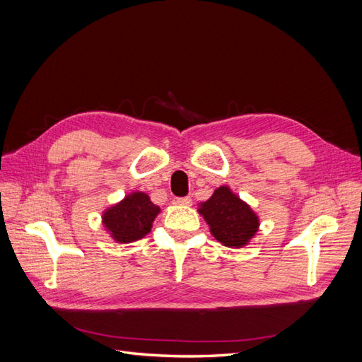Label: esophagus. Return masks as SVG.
Instances as JSON below:
<instances>
[{"label":"esophagus","mask_w":362,"mask_h":362,"mask_svg":"<svg viewBox=\"0 0 362 362\" xmlns=\"http://www.w3.org/2000/svg\"><path fill=\"white\" fill-rule=\"evenodd\" d=\"M175 204L184 205V206H189V205H192V199L189 198V196H185V198H178L177 201H175Z\"/></svg>","instance_id":"esophagus-1"}]
</instances>
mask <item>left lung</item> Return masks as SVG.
<instances>
[{
  "label": "left lung",
  "mask_w": 362,
  "mask_h": 362,
  "mask_svg": "<svg viewBox=\"0 0 362 362\" xmlns=\"http://www.w3.org/2000/svg\"><path fill=\"white\" fill-rule=\"evenodd\" d=\"M211 235L226 247H246L259 231V216L229 185H221L198 204Z\"/></svg>",
  "instance_id": "obj_1"
}]
</instances>
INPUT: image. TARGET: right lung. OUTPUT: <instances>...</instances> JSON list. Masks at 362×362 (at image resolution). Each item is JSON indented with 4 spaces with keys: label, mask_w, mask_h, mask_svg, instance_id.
<instances>
[{
    "label": "right lung",
    "mask_w": 362,
    "mask_h": 362,
    "mask_svg": "<svg viewBox=\"0 0 362 362\" xmlns=\"http://www.w3.org/2000/svg\"><path fill=\"white\" fill-rule=\"evenodd\" d=\"M160 213L161 208L151 201L148 193L133 190L105 208L101 223L115 243L127 245L146 237Z\"/></svg>",
    "instance_id": "obj_1"
}]
</instances>
